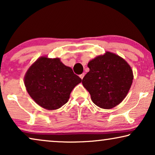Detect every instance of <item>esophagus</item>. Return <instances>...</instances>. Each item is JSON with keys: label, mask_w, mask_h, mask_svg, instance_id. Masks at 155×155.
I'll list each match as a JSON object with an SVG mask.
<instances>
[{"label": "esophagus", "mask_w": 155, "mask_h": 155, "mask_svg": "<svg viewBox=\"0 0 155 155\" xmlns=\"http://www.w3.org/2000/svg\"><path fill=\"white\" fill-rule=\"evenodd\" d=\"M84 73H82V74H81V75H80V78L82 80V78H84Z\"/></svg>", "instance_id": "esophagus-1"}]
</instances>
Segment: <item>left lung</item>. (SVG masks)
<instances>
[{
  "instance_id": "1",
  "label": "left lung",
  "mask_w": 155,
  "mask_h": 155,
  "mask_svg": "<svg viewBox=\"0 0 155 155\" xmlns=\"http://www.w3.org/2000/svg\"><path fill=\"white\" fill-rule=\"evenodd\" d=\"M87 65L90 71L82 82L94 104L105 109L119 104L133 83V71L128 63L118 55L107 51Z\"/></svg>"
}]
</instances>
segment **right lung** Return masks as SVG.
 Instances as JSON below:
<instances>
[{
    "mask_svg": "<svg viewBox=\"0 0 155 155\" xmlns=\"http://www.w3.org/2000/svg\"><path fill=\"white\" fill-rule=\"evenodd\" d=\"M24 79L28 94L38 105L48 110L58 109L67 103L72 90L82 82L58 58L46 57L38 58Z\"/></svg>",
    "mask_w": 155,
    "mask_h": 155,
    "instance_id": "right-lung-1",
    "label": "right lung"
}]
</instances>
